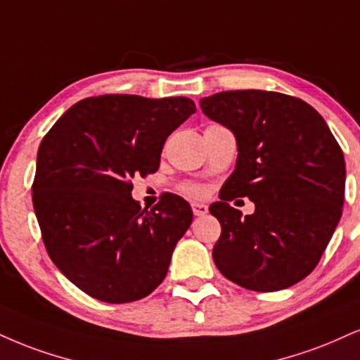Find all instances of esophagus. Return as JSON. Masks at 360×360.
I'll return each mask as SVG.
<instances>
[{
    "label": "esophagus",
    "instance_id": "1",
    "mask_svg": "<svg viewBox=\"0 0 360 360\" xmlns=\"http://www.w3.org/2000/svg\"><path fill=\"white\" fill-rule=\"evenodd\" d=\"M191 207H193L194 216H205V214H207V206L202 205V202H193Z\"/></svg>",
    "mask_w": 360,
    "mask_h": 360
}]
</instances>
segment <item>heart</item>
Segmentation results:
<instances>
[{
	"instance_id": "obj_1",
	"label": "heart",
	"mask_w": 360,
	"mask_h": 360,
	"mask_svg": "<svg viewBox=\"0 0 360 360\" xmlns=\"http://www.w3.org/2000/svg\"><path fill=\"white\" fill-rule=\"evenodd\" d=\"M186 191L191 193V194H201V188H199V186H188V188H186Z\"/></svg>"
}]
</instances>
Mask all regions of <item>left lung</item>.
I'll use <instances>...</instances> for the list:
<instances>
[{
	"mask_svg": "<svg viewBox=\"0 0 360 360\" xmlns=\"http://www.w3.org/2000/svg\"><path fill=\"white\" fill-rule=\"evenodd\" d=\"M202 114L235 134L236 166L210 213L221 224L218 270L255 292H276L317 266L340 221L345 161L314 107L278 92L228 90L199 101ZM248 197L255 213L229 206Z\"/></svg>",
	"mask_w": 360,
	"mask_h": 360,
	"instance_id": "obj_1",
	"label": "left lung"
}]
</instances>
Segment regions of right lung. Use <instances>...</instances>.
<instances>
[{
	"instance_id": "obj_1",
	"label": "right lung",
	"mask_w": 360,
	"mask_h": 360,
	"mask_svg": "<svg viewBox=\"0 0 360 360\" xmlns=\"http://www.w3.org/2000/svg\"><path fill=\"white\" fill-rule=\"evenodd\" d=\"M194 112L188 97L101 95L43 137L34 214L51 262L86 295L127 304L161 285L193 211L176 194L141 210L132 179L158 171L166 139Z\"/></svg>"
}]
</instances>
